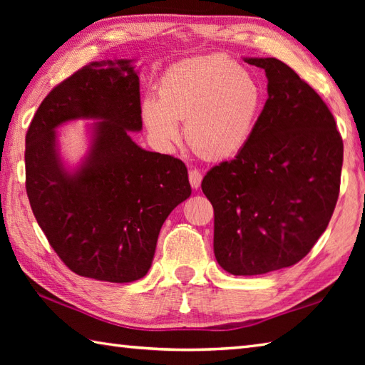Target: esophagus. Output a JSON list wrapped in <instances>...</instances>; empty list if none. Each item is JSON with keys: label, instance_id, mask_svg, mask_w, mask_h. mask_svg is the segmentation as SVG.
Returning a JSON list of instances; mask_svg holds the SVG:
<instances>
[{"label": "esophagus", "instance_id": "obj_1", "mask_svg": "<svg viewBox=\"0 0 365 365\" xmlns=\"http://www.w3.org/2000/svg\"><path fill=\"white\" fill-rule=\"evenodd\" d=\"M200 182H202V174H200L197 169H191L190 170V183H191V187L195 188V190H197L200 187Z\"/></svg>", "mask_w": 365, "mask_h": 365}]
</instances>
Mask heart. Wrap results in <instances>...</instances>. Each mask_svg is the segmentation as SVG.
Listing matches in <instances>:
<instances>
[{
  "mask_svg": "<svg viewBox=\"0 0 365 365\" xmlns=\"http://www.w3.org/2000/svg\"><path fill=\"white\" fill-rule=\"evenodd\" d=\"M265 103L262 84L224 54L183 59L160 81V100L144 98L143 120L160 145L180 136L185 123L191 149L208 160L237 155L250 143Z\"/></svg>",
  "mask_w": 365,
  "mask_h": 365,
  "instance_id": "heart-1",
  "label": "heart"
}]
</instances>
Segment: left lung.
Instances as JSON below:
<instances>
[{
  "label": "left lung",
  "instance_id": "8db88e82",
  "mask_svg": "<svg viewBox=\"0 0 365 365\" xmlns=\"http://www.w3.org/2000/svg\"><path fill=\"white\" fill-rule=\"evenodd\" d=\"M245 61L265 71L268 98L250 143L202 180L215 257L234 276L292 267L312 250L334 212L344 161L322 97L282 61Z\"/></svg>",
  "mask_w": 365,
  "mask_h": 365
}]
</instances>
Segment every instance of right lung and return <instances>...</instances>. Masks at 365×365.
<instances>
[{"label": "right lung", "mask_w": 365, "mask_h": 365, "mask_svg": "<svg viewBox=\"0 0 365 365\" xmlns=\"http://www.w3.org/2000/svg\"><path fill=\"white\" fill-rule=\"evenodd\" d=\"M135 59L91 63L58 84L26 133V192L51 247L73 273L106 282L147 274L163 222L191 196L185 163L131 139L141 131ZM94 120L90 145L72 168L57 128Z\"/></svg>", "instance_id": "right-lung-1"}]
</instances>
